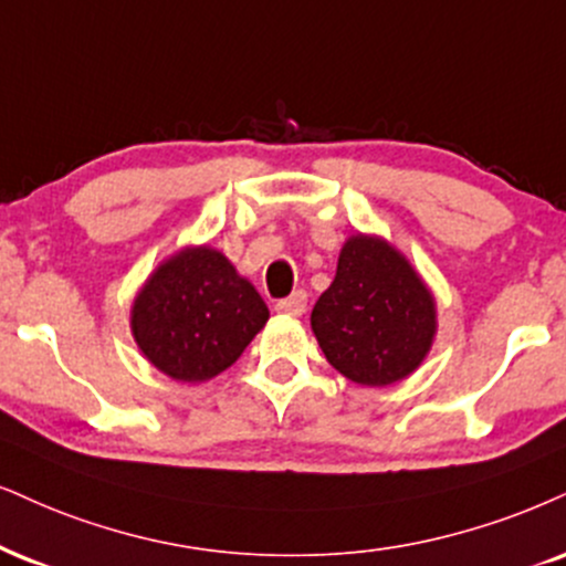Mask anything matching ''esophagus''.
<instances>
[{"label": "esophagus", "mask_w": 566, "mask_h": 566, "mask_svg": "<svg viewBox=\"0 0 566 566\" xmlns=\"http://www.w3.org/2000/svg\"><path fill=\"white\" fill-rule=\"evenodd\" d=\"M275 310L281 312V315L302 317L306 312V291H294L289 298H281V302L275 304Z\"/></svg>", "instance_id": "esophagus-1"}]
</instances>
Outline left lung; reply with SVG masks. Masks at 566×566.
Instances as JSON below:
<instances>
[{
	"mask_svg": "<svg viewBox=\"0 0 566 566\" xmlns=\"http://www.w3.org/2000/svg\"><path fill=\"white\" fill-rule=\"evenodd\" d=\"M325 359L348 380L380 388L415 373L436 338V298L378 235H352L331 289L312 310Z\"/></svg>",
	"mask_w": 566,
	"mask_h": 566,
	"instance_id": "8db88e82",
	"label": "left lung"
}]
</instances>
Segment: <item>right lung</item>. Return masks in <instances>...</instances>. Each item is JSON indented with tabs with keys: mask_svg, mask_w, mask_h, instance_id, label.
Wrapping results in <instances>:
<instances>
[{
	"mask_svg": "<svg viewBox=\"0 0 566 566\" xmlns=\"http://www.w3.org/2000/svg\"><path fill=\"white\" fill-rule=\"evenodd\" d=\"M270 312L222 251L191 247L151 272L130 310L144 357L180 382H205L241 357Z\"/></svg>",
	"mask_w": 566,
	"mask_h": 566,
	"instance_id": "1",
	"label": "right lung"
}]
</instances>
